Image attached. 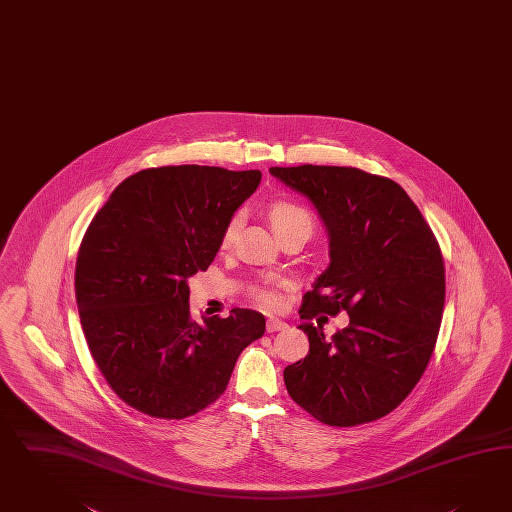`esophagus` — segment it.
<instances>
[{"label": "esophagus", "mask_w": 512, "mask_h": 512, "mask_svg": "<svg viewBox=\"0 0 512 512\" xmlns=\"http://www.w3.org/2000/svg\"><path fill=\"white\" fill-rule=\"evenodd\" d=\"M281 330H287V324H285V322L276 320V318H270V320L266 322V332L274 333L281 332Z\"/></svg>", "instance_id": "34e87169"}]
</instances>
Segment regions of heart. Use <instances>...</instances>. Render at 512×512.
Returning <instances> with one entry per match:
<instances>
[{
  "instance_id": "1",
  "label": "heart",
  "mask_w": 512,
  "mask_h": 512,
  "mask_svg": "<svg viewBox=\"0 0 512 512\" xmlns=\"http://www.w3.org/2000/svg\"><path fill=\"white\" fill-rule=\"evenodd\" d=\"M270 218H272V223H274L277 233L281 236L289 233V231H294V229H305L309 235L313 231V218H311V214L304 207L294 205V203H285V201L276 203L272 210H270ZM238 229H240V216L236 214V216L229 220L225 231H223V236H221V246L223 248L233 246L236 235H238ZM253 298L257 300V304L268 307V309H272V307L277 305L276 292L272 291V289H266V287L255 289L253 291Z\"/></svg>"
}]
</instances>
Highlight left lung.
I'll return each mask as SVG.
<instances>
[{"label":"left lung","instance_id":"1","mask_svg":"<svg viewBox=\"0 0 512 512\" xmlns=\"http://www.w3.org/2000/svg\"><path fill=\"white\" fill-rule=\"evenodd\" d=\"M270 173L311 199L330 236V266L300 309L309 354L285 369L287 391L324 425L376 421L412 393L434 352L445 304L440 244L395 180L311 164ZM343 308L351 322L330 340L310 324Z\"/></svg>","mask_w":512,"mask_h":512}]
</instances>
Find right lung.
I'll use <instances>...</instances> for the list:
<instances>
[{"label":"right lung","instance_id":"right-lung-1","mask_svg":"<svg viewBox=\"0 0 512 512\" xmlns=\"http://www.w3.org/2000/svg\"><path fill=\"white\" fill-rule=\"evenodd\" d=\"M261 171L143 169L89 223L76 261V302L91 356L113 393L141 414L184 419L220 399L240 352L263 337L251 309L190 315L188 281L205 272Z\"/></svg>","mask_w":512,"mask_h":512}]
</instances>
